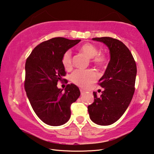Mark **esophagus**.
<instances>
[{"mask_svg":"<svg viewBox=\"0 0 154 154\" xmlns=\"http://www.w3.org/2000/svg\"><path fill=\"white\" fill-rule=\"evenodd\" d=\"M80 93H81V95H84L85 93V91L83 90V89H80Z\"/></svg>","mask_w":154,"mask_h":154,"instance_id":"34e87169","label":"esophagus"}]
</instances>
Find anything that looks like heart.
Wrapping results in <instances>:
<instances>
[{
  "instance_id": "obj_1",
  "label": "heart",
  "mask_w": 154,
  "mask_h": 154,
  "mask_svg": "<svg viewBox=\"0 0 154 154\" xmlns=\"http://www.w3.org/2000/svg\"><path fill=\"white\" fill-rule=\"evenodd\" d=\"M80 52L84 54L88 59H91V62L96 66H102L105 63V56L98 53V49L95 45L90 43H86L79 48ZM62 65L66 69L72 67V54L69 51L65 53L61 59ZM97 79V75L91 69L81 70L76 69L70 76L71 81L80 87L87 88L94 82Z\"/></svg>"
}]
</instances>
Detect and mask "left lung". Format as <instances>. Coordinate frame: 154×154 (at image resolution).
<instances>
[{
  "label": "left lung",
  "instance_id": "8db88e82",
  "mask_svg": "<svg viewBox=\"0 0 154 154\" xmlns=\"http://www.w3.org/2000/svg\"><path fill=\"white\" fill-rule=\"evenodd\" d=\"M109 50L110 61L99 85L104 88L100 97L93 92L94 102L88 106L91 120L107 126L119 119L130 104L134 93L137 66L127 47L111 37L94 38Z\"/></svg>",
  "mask_w": 154,
  "mask_h": 154
}]
</instances>
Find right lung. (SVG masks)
Instances as JSON below:
<instances>
[{
	"label": "right lung",
	"instance_id": "1",
	"mask_svg": "<svg viewBox=\"0 0 154 154\" xmlns=\"http://www.w3.org/2000/svg\"><path fill=\"white\" fill-rule=\"evenodd\" d=\"M80 41L53 38L36 46L26 60V95L38 117L48 125L66 123L71 116V104L80 95L79 87L74 84L67 85L64 92L57 87L66 74L61 62L63 55Z\"/></svg>",
	"mask_w": 154,
	"mask_h": 154
}]
</instances>
